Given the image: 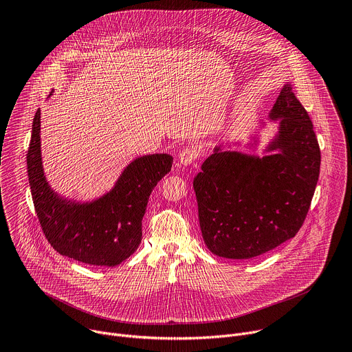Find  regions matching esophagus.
Masks as SVG:
<instances>
[{
  "label": "esophagus",
  "instance_id": "esophagus-1",
  "mask_svg": "<svg viewBox=\"0 0 352 352\" xmlns=\"http://www.w3.org/2000/svg\"><path fill=\"white\" fill-rule=\"evenodd\" d=\"M199 159V150L196 147H185L182 148L179 155H178V160L182 166H189L193 164L196 160Z\"/></svg>",
  "mask_w": 352,
  "mask_h": 352
}]
</instances>
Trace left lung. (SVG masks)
Segmentation results:
<instances>
[{
    "label": "left lung",
    "instance_id": "obj_1",
    "mask_svg": "<svg viewBox=\"0 0 352 352\" xmlns=\"http://www.w3.org/2000/svg\"><path fill=\"white\" fill-rule=\"evenodd\" d=\"M278 133L262 159L214 148L193 179L199 224L210 252L250 259L302 227L320 171L312 121L287 83L272 109Z\"/></svg>",
    "mask_w": 352,
    "mask_h": 352
}]
</instances>
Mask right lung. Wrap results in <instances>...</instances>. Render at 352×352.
<instances>
[{"instance_id":"obj_1","label":"right lung","mask_w":352,"mask_h":352,"mask_svg":"<svg viewBox=\"0 0 352 352\" xmlns=\"http://www.w3.org/2000/svg\"><path fill=\"white\" fill-rule=\"evenodd\" d=\"M33 205L43 234L60 255L93 266H117L140 243L148 196L171 170L170 155L133 160L116 186L90 204L58 196L45 181L40 152V110L32 125L26 156Z\"/></svg>"}]
</instances>
